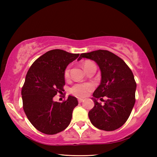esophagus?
<instances>
[{
	"mask_svg": "<svg viewBox=\"0 0 157 157\" xmlns=\"http://www.w3.org/2000/svg\"><path fill=\"white\" fill-rule=\"evenodd\" d=\"M83 101H84V100H83V99H82V98H78V102H79V103H81V102H82Z\"/></svg>",
	"mask_w": 157,
	"mask_h": 157,
	"instance_id": "34e87169",
	"label": "esophagus"
}]
</instances>
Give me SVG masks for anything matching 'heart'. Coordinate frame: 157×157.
<instances>
[{"label": "heart", "mask_w": 157, "mask_h": 157, "mask_svg": "<svg viewBox=\"0 0 157 157\" xmlns=\"http://www.w3.org/2000/svg\"><path fill=\"white\" fill-rule=\"evenodd\" d=\"M94 65L90 61H86L83 63V66L86 70V68L90 65ZM70 68L69 67H67L64 71V78L68 79L69 78ZM94 88V85L90 82L88 83H78L73 85L72 87L69 89V92L73 96H75L78 98H84L90 92L92 91Z\"/></svg>", "instance_id": "b5f03b06"}]
</instances>
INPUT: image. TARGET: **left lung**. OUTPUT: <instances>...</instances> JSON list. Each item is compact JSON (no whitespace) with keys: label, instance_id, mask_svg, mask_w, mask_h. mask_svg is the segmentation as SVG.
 I'll list each match as a JSON object with an SVG mask.
<instances>
[{"label":"left lung","instance_id":"1","mask_svg":"<svg viewBox=\"0 0 157 157\" xmlns=\"http://www.w3.org/2000/svg\"><path fill=\"white\" fill-rule=\"evenodd\" d=\"M94 61L101 71V82L93 93L94 106L88 113L92 124L105 131H113L124 124L131 114L136 98V83L128 65L118 56L106 50L82 53L78 61ZM106 96L102 105L97 101Z\"/></svg>","mask_w":157,"mask_h":157}]
</instances>
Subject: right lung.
<instances>
[{
  "label": "right lung",
  "instance_id": "right-lung-1",
  "mask_svg": "<svg viewBox=\"0 0 157 157\" xmlns=\"http://www.w3.org/2000/svg\"><path fill=\"white\" fill-rule=\"evenodd\" d=\"M79 54L60 49L40 56L29 67L21 90L23 108L29 121L38 131L53 135L67 128L78 101L69 96L63 102L53 97L64 91V71Z\"/></svg>",
  "mask_w": 157,
  "mask_h": 157
}]
</instances>
